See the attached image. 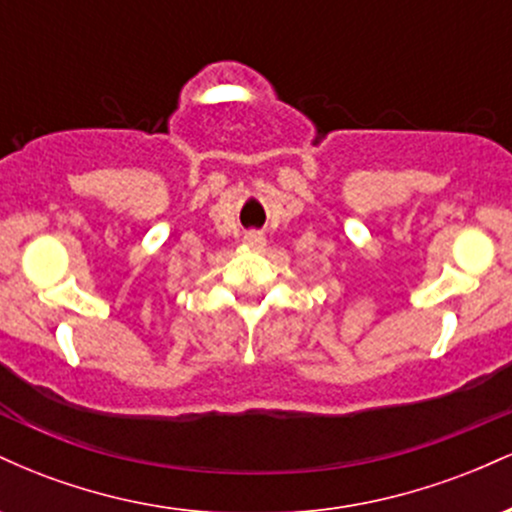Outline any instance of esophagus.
<instances>
[{"label": "esophagus", "instance_id": "1", "mask_svg": "<svg viewBox=\"0 0 512 512\" xmlns=\"http://www.w3.org/2000/svg\"><path fill=\"white\" fill-rule=\"evenodd\" d=\"M245 243H248V245H262L264 243L262 233H255V231L245 233Z\"/></svg>", "mask_w": 512, "mask_h": 512}]
</instances>
